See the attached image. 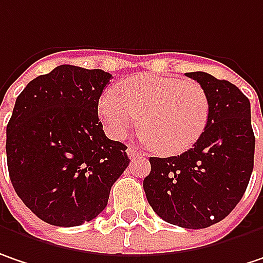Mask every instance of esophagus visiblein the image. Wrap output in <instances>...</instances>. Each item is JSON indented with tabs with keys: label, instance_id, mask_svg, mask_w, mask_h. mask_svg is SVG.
<instances>
[{
	"label": "esophagus",
	"instance_id": "esophagus-1",
	"mask_svg": "<svg viewBox=\"0 0 263 263\" xmlns=\"http://www.w3.org/2000/svg\"><path fill=\"white\" fill-rule=\"evenodd\" d=\"M128 156L131 158V159H135V158H144L146 156V153H143V152H140L137 147H134V146H129L128 147Z\"/></svg>",
	"mask_w": 263,
	"mask_h": 263
}]
</instances>
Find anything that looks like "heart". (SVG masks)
Returning <instances> with one entry per match:
<instances>
[{"instance_id":"b5f03b06","label":"heart","mask_w":263,"mask_h":263,"mask_svg":"<svg viewBox=\"0 0 263 263\" xmlns=\"http://www.w3.org/2000/svg\"><path fill=\"white\" fill-rule=\"evenodd\" d=\"M98 115L110 137H126L140 120L147 144L162 155H178L207 129L210 98L193 80L143 72L120 82L116 90H105Z\"/></svg>"}]
</instances>
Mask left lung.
<instances>
[{
	"label": "left lung",
	"mask_w": 263,
	"mask_h": 263,
	"mask_svg": "<svg viewBox=\"0 0 263 263\" xmlns=\"http://www.w3.org/2000/svg\"><path fill=\"white\" fill-rule=\"evenodd\" d=\"M186 76L209 93L207 129L180 156L150 158L143 187L162 220L202 229L223 220L241 201L253 171L255 134L250 101L237 86L202 71Z\"/></svg>",
	"instance_id": "1"
}]
</instances>
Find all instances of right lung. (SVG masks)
<instances>
[{"mask_svg": "<svg viewBox=\"0 0 263 263\" xmlns=\"http://www.w3.org/2000/svg\"><path fill=\"white\" fill-rule=\"evenodd\" d=\"M111 74L59 65L31 80L7 125V166L17 196L54 226H79L107 207L129 165L126 146L105 137L98 101Z\"/></svg>", "mask_w": 263, "mask_h": 263, "instance_id": "right-lung-1", "label": "right lung"}]
</instances>
